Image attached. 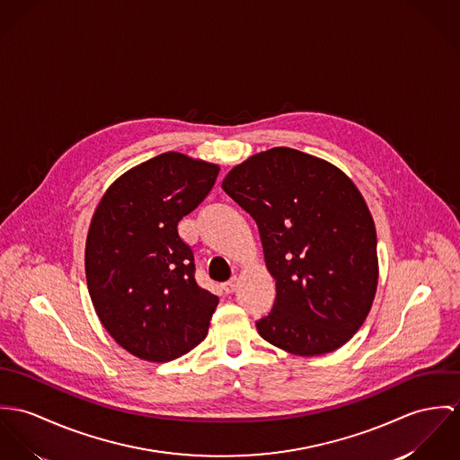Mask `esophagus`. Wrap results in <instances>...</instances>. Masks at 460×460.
<instances>
[{
    "mask_svg": "<svg viewBox=\"0 0 460 460\" xmlns=\"http://www.w3.org/2000/svg\"><path fill=\"white\" fill-rule=\"evenodd\" d=\"M236 288H238V279H236V277H234V279H231V280H227V282H224V286H222V289H224L227 295L234 293V291H236Z\"/></svg>",
    "mask_w": 460,
    "mask_h": 460,
    "instance_id": "34e87169",
    "label": "esophagus"
}]
</instances>
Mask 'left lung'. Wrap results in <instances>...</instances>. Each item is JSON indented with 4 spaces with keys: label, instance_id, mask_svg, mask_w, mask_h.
Listing matches in <instances>:
<instances>
[{
    "label": "left lung",
    "instance_id": "left-lung-1",
    "mask_svg": "<svg viewBox=\"0 0 460 460\" xmlns=\"http://www.w3.org/2000/svg\"><path fill=\"white\" fill-rule=\"evenodd\" d=\"M222 189L254 218L277 280L259 335L300 357L344 346L379 277L376 226L357 185L333 164L282 146L233 167Z\"/></svg>",
    "mask_w": 460,
    "mask_h": 460
}]
</instances>
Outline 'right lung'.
I'll return each mask as SVG.
<instances>
[{
    "mask_svg": "<svg viewBox=\"0 0 460 460\" xmlns=\"http://www.w3.org/2000/svg\"><path fill=\"white\" fill-rule=\"evenodd\" d=\"M218 165L176 152L121 174L86 238V280L99 319L130 355L171 361L205 341L218 298L198 286L178 222L203 203Z\"/></svg>",
    "mask_w": 460,
    "mask_h": 460,
    "instance_id": "obj_1",
    "label": "right lung"
}]
</instances>
